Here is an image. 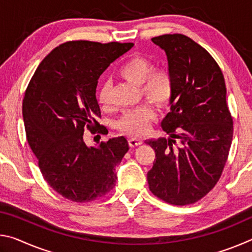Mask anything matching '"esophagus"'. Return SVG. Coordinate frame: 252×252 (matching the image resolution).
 Instances as JSON below:
<instances>
[{"mask_svg": "<svg viewBox=\"0 0 252 252\" xmlns=\"http://www.w3.org/2000/svg\"><path fill=\"white\" fill-rule=\"evenodd\" d=\"M142 143H143L142 139H138V138H130V139H129V146H130L131 148L141 146Z\"/></svg>", "mask_w": 252, "mask_h": 252, "instance_id": "obj_1", "label": "esophagus"}]
</instances>
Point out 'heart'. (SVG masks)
<instances>
[{
	"label": "heart",
	"mask_w": 252,
	"mask_h": 252,
	"mask_svg": "<svg viewBox=\"0 0 252 252\" xmlns=\"http://www.w3.org/2000/svg\"><path fill=\"white\" fill-rule=\"evenodd\" d=\"M153 63L143 57H134L118 69V76L129 82L140 85V91L148 101L159 108L168 106L174 96L176 84L171 72L165 67L153 69ZM97 102L101 108L110 106V88L101 85L97 91ZM156 118V112L149 104L126 110L117 122L118 129L129 135H142L149 129V123Z\"/></svg>",
	"instance_id": "heart-1"
}]
</instances>
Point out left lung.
Returning a JSON list of instances; mask_svg holds the SVG:
<instances>
[{
  "label": "left lung",
  "mask_w": 252,
  "mask_h": 252,
  "mask_svg": "<svg viewBox=\"0 0 252 252\" xmlns=\"http://www.w3.org/2000/svg\"><path fill=\"white\" fill-rule=\"evenodd\" d=\"M151 40L165 51L176 92L161 123L171 138L146 141L156 152L149 189L164 202L187 206L210 192L228 160L233 121L227 89L216 60L190 37L176 33Z\"/></svg>",
  "instance_id": "obj_1"
}]
</instances>
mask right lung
Here are the masks:
<instances>
[{
  "mask_svg": "<svg viewBox=\"0 0 252 252\" xmlns=\"http://www.w3.org/2000/svg\"><path fill=\"white\" fill-rule=\"evenodd\" d=\"M133 43L65 42L46 55L25 90L23 120L29 146L44 180L73 202L104 197L129 150L125 136L88 147L84 129L102 133L96 100L100 75Z\"/></svg>",
  "mask_w": 252,
  "mask_h": 252,
  "instance_id": "1",
  "label": "right lung"
}]
</instances>
